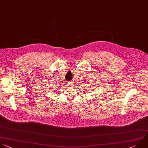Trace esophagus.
<instances>
[{"label":"esophagus","mask_w":148,"mask_h":148,"mask_svg":"<svg viewBox=\"0 0 148 148\" xmlns=\"http://www.w3.org/2000/svg\"><path fill=\"white\" fill-rule=\"evenodd\" d=\"M67 85H68V86H71L73 84V83L72 82H68V84H67Z\"/></svg>","instance_id":"34e87169"}]
</instances>
